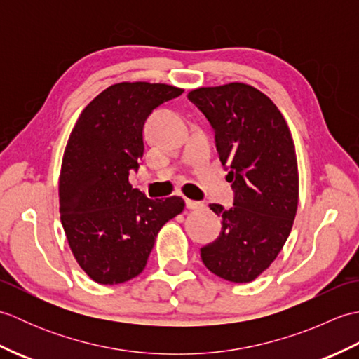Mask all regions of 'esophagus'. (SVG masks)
Returning a JSON list of instances; mask_svg holds the SVG:
<instances>
[{"label":"esophagus","instance_id":"1","mask_svg":"<svg viewBox=\"0 0 359 359\" xmlns=\"http://www.w3.org/2000/svg\"><path fill=\"white\" fill-rule=\"evenodd\" d=\"M203 207H205L203 202L187 199V208H188V210H201V208H203Z\"/></svg>","mask_w":359,"mask_h":359}]
</instances>
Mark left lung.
I'll return each mask as SVG.
<instances>
[{"label":"left lung","instance_id":"left-lung-1","mask_svg":"<svg viewBox=\"0 0 359 359\" xmlns=\"http://www.w3.org/2000/svg\"><path fill=\"white\" fill-rule=\"evenodd\" d=\"M188 98L215 128L234 189V207L210 205L222 231L201 257L219 278L251 282L278 257L293 226L299 174L292 133L278 106L245 83L197 88Z\"/></svg>","mask_w":359,"mask_h":359}]
</instances>
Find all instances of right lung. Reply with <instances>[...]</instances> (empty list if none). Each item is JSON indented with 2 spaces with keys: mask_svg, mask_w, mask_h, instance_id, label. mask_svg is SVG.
<instances>
[{
  "mask_svg": "<svg viewBox=\"0 0 359 359\" xmlns=\"http://www.w3.org/2000/svg\"><path fill=\"white\" fill-rule=\"evenodd\" d=\"M182 93L165 83H116L81 111L69 135L58 180L60 217L75 261L98 284L139 276L160 228L185 208L179 196L152 201L129 184L143 156L144 120Z\"/></svg>",
  "mask_w": 359,
  "mask_h": 359,
  "instance_id": "add662e5",
  "label": "right lung"
}]
</instances>
